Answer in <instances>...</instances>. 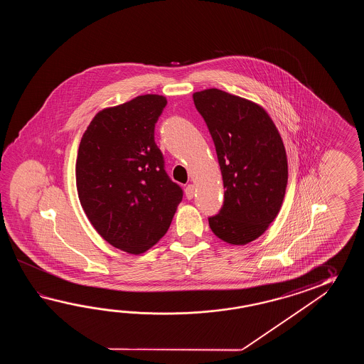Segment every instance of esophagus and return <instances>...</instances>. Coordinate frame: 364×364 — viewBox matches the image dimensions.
<instances>
[{
  "label": "esophagus",
  "instance_id": "obj_1",
  "mask_svg": "<svg viewBox=\"0 0 364 364\" xmlns=\"http://www.w3.org/2000/svg\"><path fill=\"white\" fill-rule=\"evenodd\" d=\"M193 195H195V186H187V187H186V198H187L188 200H191V199H193Z\"/></svg>",
  "mask_w": 364,
  "mask_h": 364
}]
</instances>
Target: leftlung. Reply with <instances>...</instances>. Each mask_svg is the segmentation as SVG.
I'll use <instances>...</instances> for the list:
<instances>
[{"mask_svg": "<svg viewBox=\"0 0 364 364\" xmlns=\"http://www.w3.org/2000/svg\"><path fill=\"white\" fill-rule=\"evenodd\" d=\"M216 147L224 203L209 228L230 245L259 238L279 213L287 185V152L271 117L252 101L217 88L193 93Z\"/></svg>", "mask_w": 364, "mask_h": 364, "instance_id": "left-lung-1", "label": "left lung"}]
</instances>
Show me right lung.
<instances>
[{
  "mask_svg": "<svg viewBox=\"0 0 364 364\" xmlns=\"http://www.w3.org/2000/svg\"><path fill=\"white\" fill-rule=\"evenodd\" d=\"M168 101L143 95L93 117L77 151V196L112 246L141 254L163 238L182 200L165 171L155 124Z\"/></svg>",
  "mask_w": 364,
  "mask_h": 364,
  "instance_id": "add662e5",
  "label": "right lung"
}]
</instances>
